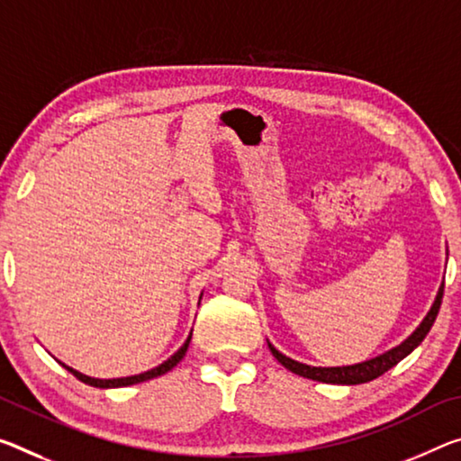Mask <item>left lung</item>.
<instances>
[{
	"label": "left lung",
	"mask_w": 461,
	"mask_h": 461,
	"mask_svg": "<svg viewBox=\"0 0 461 461\" xmlns=\"http://www.w3.org/2000/svg\"><path fill=\"white\" fill-rule=\"evenodd\" d=\"M443 287L445 285L441 283L439 291H437L435 302H433V305H430L429 313L425 316V320L419 324V328H416V330L408 336L404 342H400L398 347L385 350L384 355H377V357H374V359H367V361L355 363V365H342V367H312V365L299 363L295 359H291V357L283 355L281 350H276L273 345H270V342H268V348H270V353H273L275 359L279 361L285 369H289L291 374L313 379V382L339 384V385H355V384L371 382V379L384 375L385 371L393 367V365H398L402 359H404V357L411 355L412 350L419 347L422 340H425V336L429 334L430 326H433V322H435L437 313H439L441 299H443Z\"/></svg>",
	"instance_id": "8db88e82"
}]
</instances>
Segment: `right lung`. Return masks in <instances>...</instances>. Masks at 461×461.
I'll return each instance as SVG.
<instances>
[{
  "label": "right lung",
  "instance_id": "obj_1",
  "mask_svg": "<svg viewBox=\"0 0 461 461\" xmlns=\"http://www.w3.org/2000/svg\"><path fill=\"white\" fill-rule=\"evenodd\" d=\"M203 297V295H201ZM201 302V299H199ZM191 339H193V332L188 334V339L185 340V345H182L176 353H174L170 359L167 361H164L162 365H158V367H153V369H149V371H143V374H139V375H129V377H116V379H98V377H90V375H84V374H79V371H76L73 367H69V365H65V363H61L65 369L69 371V374H73L76 375L79 382H84V384H87V385H94V388H122V385H133V384H141V382H148V379H153V377H159V375H164V374H167V371H170L172 367H176V365L182 361V357L186 355V350H188V345H191Z\"/></svg>",
  "mask_w": 461,
  "mask_h": 461
}]
</instances>
